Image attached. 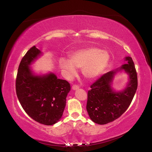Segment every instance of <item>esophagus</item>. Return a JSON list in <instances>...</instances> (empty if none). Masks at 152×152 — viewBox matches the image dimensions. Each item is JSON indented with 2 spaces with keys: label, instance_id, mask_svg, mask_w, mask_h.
<instances>
[{
  "label": "esophagus",
  "instance_id": "1",
  "mask_svg": "<svg viewBox=\"0 0 152 152\" xmlns=\"http://www.w3.org/2000/svg\"><path fill=\"white\" fill-rule=\"evenodd\" d=\"M78 89H79V87L76 86V85H74V86H72V89L74 90V91L77 90Z\"/></svg>",
  "mask_w": 152,
  "mask_h": 152
}]
</instances>
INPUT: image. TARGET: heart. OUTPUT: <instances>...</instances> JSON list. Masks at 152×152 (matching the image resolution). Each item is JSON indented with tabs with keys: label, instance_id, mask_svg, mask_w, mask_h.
<instances>
[{
	"label": "heart",
	"instance_id": "heart-1",
	"mask_svg": "<svg viewBox=\"0 0 152 152\" xmlns=\"http://www.w3.org/2000/svg\"><path fill=\"white\" fill-rule=\"evenodd\" d=\"M109 59L110 56L106 50L89 47L74 52L70 56V60L61 58L59 64L67 78H72L76 75L77 68L82 69L85 77L93 80L107 67Z\"/></svg>",
	"mask_w": 152,
	"mask_h": 152
}]
</instances>
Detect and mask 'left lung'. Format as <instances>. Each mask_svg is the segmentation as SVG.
Wrapping results in <instances>:
<instances>
[{
    "label": "left lung",
    "instance_id": "1",
    "mask_svg": "<svg viewBox=\"0 0 152 152\" xmlns=\"http://www.w3.org/2000/svg\"><path fill=\"white\" fill-rule=\"evenodd\" d=\"M124 65L104 74L91 86L88 91L87 111L91 121L105 124L119 118L127 110L137 89V75L132 58H124ZM124 71L129 75L126 86L116 91L112 87L115 75Z\"/></svg>",
    "mask_w": 152,
    "mask_h": 152
}]
</instances>
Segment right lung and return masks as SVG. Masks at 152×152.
I'll return each mask as SVG.
<instances>
[{"mask_svg": "<svg viewBox=\"0 0 152 152\" xmlns=\"http://www.w3.org/2000/svg\"><path fill=\"white\" fill-rule=\"evenodd\" d=\"M42 55L36 46L24 55L17 72L16 93L21 106L31 118L51 126L61 118L70 86L53 72L37 75L34 72L31 65Z\"/></svg>", "mask_w": 152, "mask_h": 152, "instance_id": "1", "label": "right lung"}]
</instances>
